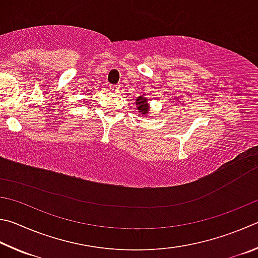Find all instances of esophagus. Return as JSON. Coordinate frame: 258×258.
Instances as JSON below:
<instances>
[{
    "label": "esophagus",
    "mask_w": 258,
    "mask_h": 258,
    "mask_svg": "<svg viewBox=\"0 0 258 258\" xmlns=\"http://www.w3.org/2000/svg\"><path fill=\"white\" fill-rule=\"evenodd\" d=\"M110 92H112V93H117V90L120 89V86H117V85H110Z\"/></svg>",
    "instance_id": "1"
}]
</instances>
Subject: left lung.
<instances>
[{"mask_svg":"<svg viewBox=\"0 0 258 258\" xmlns=\"http://www.w3.org/2000/svg\"><path fill=\"white\" fill-rule=\"evenodd\" d=\"M136 107L139 113H142L143 115L150 114V104L147 102V97L145 95H141L136 99Z\"/></svg>","mask_w":258,"mask_h":258,"instance_id":"1","label":"left lung"}]
</instances>
